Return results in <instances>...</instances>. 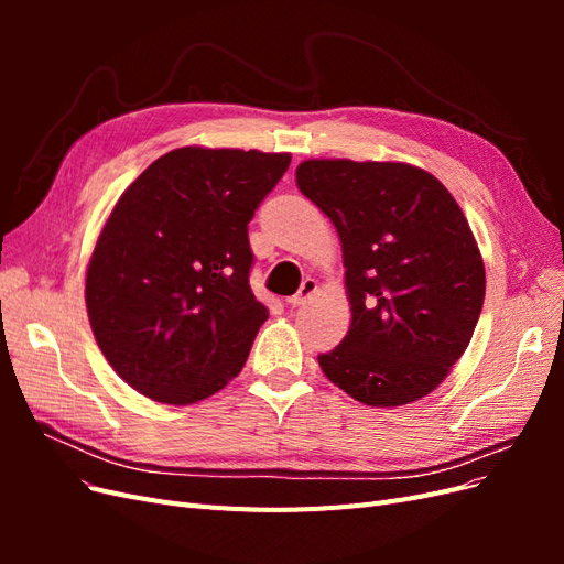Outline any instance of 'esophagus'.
<instances>
[{
	"mask_svg": "<svg viewBox=\"0 0 564 564\" xmlns=\"http://www.w3.org/2000/svg\"><path fill=\"white\" fill-rule=\"evenodd\" d=\"M315 292H317V282H315L313 278H305V280L301 282V286H299V292H296L292 299H289L286 303L292 305V308H301V305H303L305 301H308Z\"/></svg>",
	"mask_w": 564,
	"mask_h": 564,
	"instance_id": "obj_1",
	"label": "esophagus"
}]
</instances>
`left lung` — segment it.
<instances>
[{
	"label": "left lung",
	"mask_w": 564,
	"mask_h": 564,
	"mask_svg": "<svg viewBox=\"0 0 564 564\" xmlns=\"http://www.w3.org/2000/svg\"><path fill=\"white\" fill-rule=\"evenodd\" d=\"M296 185L344 247L352 322L317 355L324 377L369 406L425 398L468 348L485 301L464 212L435 176L402 162L305 160Z\"/></svg>",
	"instance_id": "obj_1"
}]
</instances>
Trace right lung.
I'll return each mask as SVG.
<instances>
[{
	"mask_svg": "<svg viewBox=\"0 0 564 564\" xmlns=\"http://www.w3.org/2000/svg\"><path fill=\"white\" fill-rule=\"evenodd\" d=\"M286 152L178 148L119 197L87 270L110 367L141 395L191 404L242 371L268 308L253 296L249 220Z\"/></svg>",
	"mask_w": 564,
	"mask_h": 564,
	"instance_id": "obj_1",
	"label": "right lung"
}]
</instances>
